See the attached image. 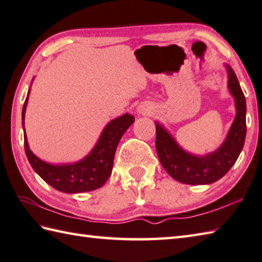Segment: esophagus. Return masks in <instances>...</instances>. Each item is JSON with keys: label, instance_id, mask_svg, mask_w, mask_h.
Listing matches in <instances>:
<instances>
[{"label": "esophagus", "instance_id": "1", "mask_svg": "<svg viewBox=\"0 0 262 262\" xmlns=\"http://www.w3.org/2000/svg\"><path fill=\"white\" fill-rule=\"evenodd\" d=\"M148 110H150V107H148L147 105H141L140 107H138V111H140L141 114H146V112H148Z\"/></svg>", "mask_w": 262, "mask_h": 262}]
</instances>
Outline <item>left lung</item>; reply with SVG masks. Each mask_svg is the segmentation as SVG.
<instances>
[{
  "instance_id": "1",
  "label": "left lung",
  "mask_w": 262,
  "mask_h": 262,
  "mask_svg": "<svg viewBox=\"0 0 262 262\" xmlns=\"http://www.w3.org/2000/svg\"><path fill=\"white\" fill-rule=\"evenodd\" d=\"M228 87L236 104V117L226 141L216 152L196 157L183 151L159 124L156 125V148L162 167L176 181L189 185L211 184L226 175L236 162L247 135V103L234 70L227 66Z\"/></svg>"
}]
</instances>
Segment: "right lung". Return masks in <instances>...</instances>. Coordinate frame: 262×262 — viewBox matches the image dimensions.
I'll return each instance as SVG.
<instances>
[{"mask_svg": "<svg viewBox=\"0 0 262 262\" xmlns=\"http://www.w3.org/2000/svg\"><path fill=\"white\" fill-rule=\"evenodd\" d=\"M28 94L23 106V126ZM133 122H134V117L128 114L109 122L93 151L83 160L73 163V165L52 166L39 160L29 150L25 133L24 142L26 156H27L30 166L38 173L39 177L58 191L64 193L94 191V189L103 186V184L110 177L118 143Z\"/></svg>", "mask_w": 262, "mask_h": 262, "instance_id": "add662e5", "label": "right lung"}]
</instances>
